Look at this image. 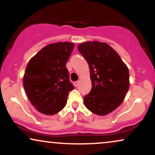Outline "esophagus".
<instances>
[{
  "instance_id": "esophagus-1",
  "label": "esophagus",
  "mask_w": 155,
  "mask_h": 155,
  "mask_svg": "<svg viewBox=\"0 0 155 155\" xmlns=\"http://www.w3.org/2000/svg\"><path fill=\"white\" fill-rule=\"evenodd\" d=\"M74 86H75V87H78V84H79V82H78V81H76V82H74Z\"/></svg>"
}]
</instances>
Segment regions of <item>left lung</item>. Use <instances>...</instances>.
I'll use <instances>...</instances> for the list:
<instances>
[{"label": "left lung", "mask_w": 155, "mask_h": 155, "mask_svg": "<svg viewBox=\"0 0 155 155\" xmlns=\"http://www.w3.org/2000/svg\"><path fill=\"white\" fill-rule=\"evenodd\" d=\"M78 48L88 63L92 82V90L84 97V106L97 115H107L121 104L128 92V67L104 42L86 41Z\"/></svg>", "instance_id": "left-lung-1"}]
</instances>
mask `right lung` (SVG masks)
<instances>
[{"label": "right lung", "instance_id": "1", "mask_svg": "<svg viewBox=\"0 0 155 155\" xmlns=\"http://www.w3.org/2000/svg\"><path fill=\"white\" fill-rule=\"evenodd\" d=\"M75 44L71 42L49 44L27 63L23 86L29 101L45 115H54L66 105L68 95L74 87L65 67Z\"/></svg>", "mask_w": 155, "mask_h": 155}]
</instances>
